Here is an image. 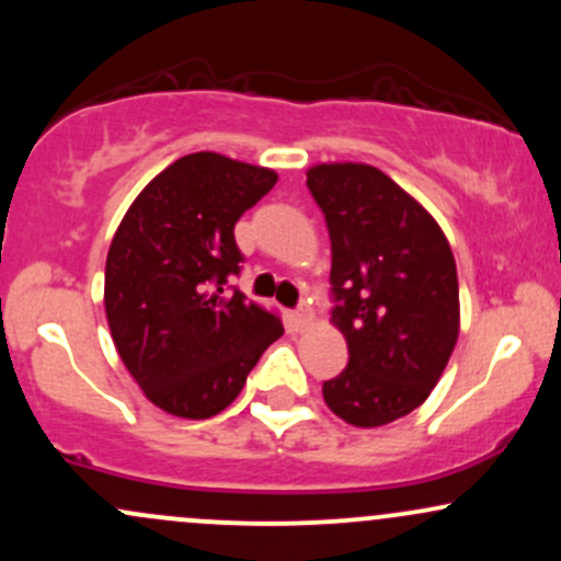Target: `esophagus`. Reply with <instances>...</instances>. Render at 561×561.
I'll return each mask as SVG.
<instances>
[{"mask_svg":"<svg viewBox=\"0 0 561 561\" xmlns=\"http://www.w3.org/2000/svg\"><path fill=\"white\" fill-rule=\"evenodd\" d=\"M293 324H295V328H298V330L309 328V324H311V309H306V306H304V309L295 311V313H293Z\"/></svg>","mask_w":561,"mask_h":561,"instance_id":"34e87169","label":"esophagus"}]
</instances>
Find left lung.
I'll list each match as a JSON object with an SVG mask.
<instances>
[{
  "mask_svg": "<svg viewBox=\"0 0 561 561\" xmlns=\"http://www.w3.org/2000/svg\"><path fill=\"white\" fill-rule=\"evenodd\" d=\"M306 186L328 220L332 324L348 343V367L324 380V402L351 426H386L426 402L458 343L450 242L373 164H313Z\"/></svg>",
  "mask_w": 561,
  "mask_h": 561,
  "instance_id": "8db88e82",
  "label": "left lung"
}]
</instances>
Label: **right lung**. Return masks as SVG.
<instances>
[{
    "instance_id": "obj_1",
    "label": "right lung",
    "mask_w": 561,
    "mask_h": 561,
    "mask_svg": "<svg viewBox=\"0 0 561 561\" xmlns=\"http://www.w3.org/2000/svg\"><path fill=\"white\" fill-rule=\"evenodd\" d=\"M276 172L215 151L175 159L135 196L106 257L114 346L151 404L205 421L242 391L282 319L226 290L244 261L233 226Z\"/></svg>"
}]
</instances>
